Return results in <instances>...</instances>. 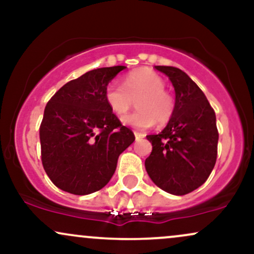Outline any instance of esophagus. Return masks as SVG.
Masks as SVG:
<instances>
[{
	"mask_svg": "<svg viewBox=\"0 0 254 254\" xmlns=\"http://www.w3.org/2000/svg\"><path fill=\"white\" fill-rule=\"evenodd\" d=\"M135 138H136V141H139L141 138H143V135H142V133H139V132H137V131H135Z\"/></svg>",
	"mask_w": 254,
	"mask_h": 254,
	"instance_id": "obj_1",
	"label": "esophagus"
}]
</instances>
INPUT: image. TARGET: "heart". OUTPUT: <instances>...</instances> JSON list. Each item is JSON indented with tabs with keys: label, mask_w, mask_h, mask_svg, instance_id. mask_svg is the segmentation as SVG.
Here are the masks:
<instances>
[{
	"label": "heart",
	"mask_w": 254,
	"mask_h": 254,
	"mask_svg": "<svg viewBox=\"0 0 254 254\" xmlns=\"http://www.w3.org/2000/svg\"><path fill=\"white\" fill-rule=\"evenodd\" d=\"M105 100L116 115H124L137 100L136 112L124 116L122 123L137 130L149 129L157 122L165 124L174 112V100L165 90V81L156 72L139 69L124 78V86L111 81L105 89Z\"/></svg>",
	"instance_id": "1"
}]
</instances>
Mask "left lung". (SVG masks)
Returning a JSON list of instances; mask_svg holds the SVG:
<instances>
[{
	"label": "left lung",
	"mask_w": 254,
	"mask_h": 254,
	"mask_svg": "<svg viewBox=\"0 0 254 254\" xmlns=\"http://www.w3.org/2000/svg\"><path fill=\"white\" fill-rule=\"evenodd\" d=\"M176 92L174 112L164 130L148 135L153 145L145 159L148 176L161 190L176 196L190 193L205 183L217 157L216 116L204 93L186 72L155 65Z\"/></svg>",
	"instance_id": "1"
}]
</instances>
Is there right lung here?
Here are the masks:
<instances>
[{
	"instance_id": "right-lung-1",
	"label": "right lung",
	"mask_w": 254,
	"mask_h": 254,
	"mask_svg": "<svg viewBox=\"0 0 254 254\" xmlns=\"http://www.w3.org/2000/svg\"><path fill=\"white\" fill-rule=\"evenodd\" d=\"M125 68L86 72L64 84L46 105L39 130L42 162L61 190L78 196L101 190L119 155L135 141L105 100L107 84Z\"/></svg>"
}]
</instances>
